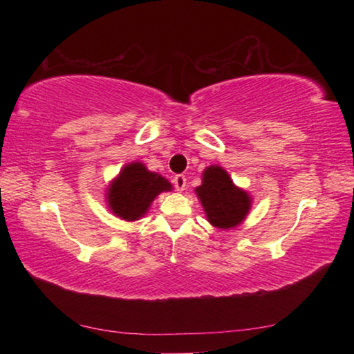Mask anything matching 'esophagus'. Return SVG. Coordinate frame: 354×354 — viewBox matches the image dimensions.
<instances>
[{
  "mask_svg": "<svg viewBox=\"0 0 354 354\" xmlns=\"http://www.w3.org/2000/svg\"><path fill=\"white\" fill-rule=\"evenodd\" d=\"M185 183H187V179H185L184 175H176L173 178V184H175V189L178 192H183L185 189Z\"/></svg>",
  "mask_w": 354,
  "mask_h": 354,
  "instance_id": "1",
  "label": "esophagus"
}]
</instances>
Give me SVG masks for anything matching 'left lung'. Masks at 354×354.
<instances>
[{"label":"left lung","mask_w":354,"mask_h":354,"mask_svg":"<svg viewBox=\"0 0 354 354\" xmlns=\"http://www.w3.org/2000/svg\"><path fill=\"white\" fill-rule=\"evenodd\" d=\"M195 192L205 207L207 220L217 227L227 230L239 225L250 211L247 192L237 189L230 175L218 165L205 170L203 184Z\"/></svg>","instance_id":"8db88e82"}]
</instances>
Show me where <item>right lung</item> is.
<instances>
[{"label":"right lung","mask_w":354,"mask_h":354,"mask_svg":"<svg viewBox=\"0 0 354 354\" xmlns=\"http://www.w3.org/2000/svg\"><path fill=\"white\" fill-rule=\"evenodd\" d=\"M170 189L171 184L165 178L148 171L140 162H134L124 167L112 183L107 200L113 214L123 220L133 221L148 211L151 201L160 192Z\"/></svg>","instance_id":"add662e5"}]
</instances>
